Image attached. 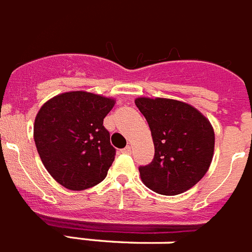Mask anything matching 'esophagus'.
<instances>
[{
    "label": "esophagus",
    "instance_id": "obj_1",
    "mask_svg": "<svg viewBox=\"0 0 252 252\" xmlns=\"http://www.w3.org/2000/svg\"><path fill=\"white\" fill-rule=\"evenodd\" d=\"M122 152L126 153V154H130V153H131V147H130V145H127V147L125 148V149H122Z\"/></svg>",
    "mask_w": 252,
    "mask_h": 252
}]
</instances>
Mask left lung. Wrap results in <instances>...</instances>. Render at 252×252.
Returning <instances> with one entry per match:
<instances>
[{"label": "left lung", "mask_w": 252, "mask_h": 252, "mask_svg": "<svg viewBox=\"0 0 252 252\" xmlns=\"http://www.w3.org/2000/svg\"><path fill=\"white\" fill-rule=\"evenodd\" d=\"M152 131L154 158L139 167L141 181L160 195H178L204 177L214 154L209 120L188 103L167 98H136Z\"/></svg>", "instance_id": "obj_1"}]
</instances>
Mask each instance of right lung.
Masks as SVG:
<instances>
[{"label": "right lung", "instance_id": "add662e5", "mask_svg": "<svg viewBox=\"0 0 252 252\" xmlns=\"http://www.w3.org/2000/svg\"><path fill=\"white\" fill-rule=\"evenodd\" d=\"M115 103L77 90L53 96L36 113V150L49 175L63 188L85 190L105 178L116 149L103 120Z\"/></svg>", "mask_w": 252, "mask_h": 252}]
</instances>
